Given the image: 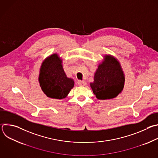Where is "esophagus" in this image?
Instances as JSON below:
<instances>
[{"mask_svg":"<svg viewBox=\"0 0 158 158\" xmlns=\"http://www.w3.org/2000/svg\"><path fill=\"white\" fill-rule=\"evenodd\" d=\"M78 84L81 86H85L87 83L85 81H78Z\"/></svg>","mask_w":158,"mask_h":158,"instance_id":"1","label":"esophagus"}]
</instances>
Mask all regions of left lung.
<instances>
[{"mask_svg": "<svg viewBox=\"0 0 158 158\" xmlns=\"http://www.w3.org/2000/svg\"><path fill=\"white\" fill-rule=\"evenodd\" d=\"M125 77L119 62L110 55L104 56L90 84L97 99L106 100L118 96L123 90Z\"/></svg>", "mask_w": 158, "mask_h": 158, "instance_id": "obj_1", "label": "left lung"}]
</instances>
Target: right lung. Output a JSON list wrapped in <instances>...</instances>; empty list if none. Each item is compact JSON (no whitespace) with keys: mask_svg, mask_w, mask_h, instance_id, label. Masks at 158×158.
Masks as SVG:
<instances>
[{"mask_svg":"<svg viewBox=\"0 0 158 158\" xmlns=\"http://www.w3.org/2000/svg\"><path fill=\"white\" fill-rule=\"evenodd\" d=\"M62 59L53 54L42 62L39 82L44 93L52 99L65 98L74 85V80L67 77L62 64Z\"/></svg>","mask_w":158,"mask_h":158,"instance_id":"add662e5","label":"right lung"}]
</instances>
